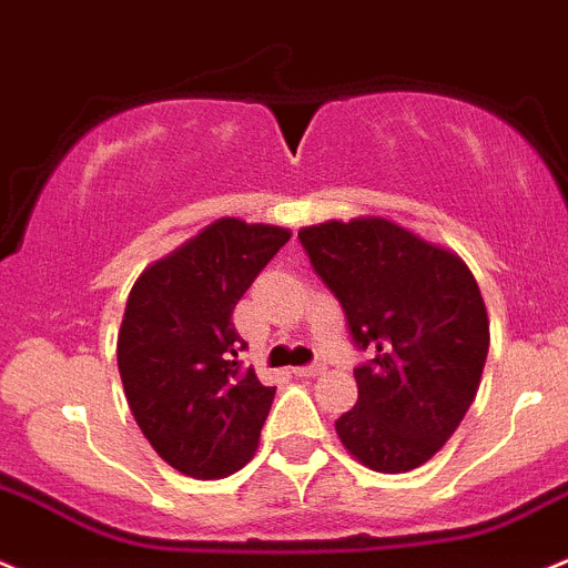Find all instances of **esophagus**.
<instances>
[{
	"label": "esophagus",
	"instance_id": "1",
	"mask_svg": "<svg viewBox=\"0 0 568 568\" xmlns=\"http://www.w3.org/2000/svg\"><path fill=\"white\" fill-rule=\"evenodd\" d=\"M296 377H318V374H324V363H311V366H300L294 368Z\"/></svg>",
	"mask_w": 568,
	"mask_h": 568
}]
</instances>
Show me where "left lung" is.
<instances>
[{"mask_svg":"<svg viewBox=\"0 0 568 568\" xmlns=\"http://www.w3.org/2000/svg\"><path fill=\"white\" fill-rule=\"evenodd\" d=\"M311 266L341 302L357 349V402L335 422L355 460L383 475L418 469L458 430L480 388L488 313L453 250L383 216L300 230Z\"/></svg>","mask_w":568,"mask_h":568,"instance_id":"1","label":"left lung"}]
</instances>
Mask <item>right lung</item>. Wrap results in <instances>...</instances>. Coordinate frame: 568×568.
Instances as JSON below:
<instances>
[{
	"label": "right lung",
	"instance_id": "add662e5",
	"mask_svg": "<svg viewBox=\"0 0 568 568\" xmlns=\"http://www.w3.org/2000/svg\"><path fill=\"white\" fill-rule=\"evenodd\" d=\"M291 239L277 224L219 219L141 272L119 329L126 405L158 455L216 480L252 460L274 388L241 366L233 311Z\"/></svg>",
	"mask_w": 568,
	"mask_h": 568
}]
</instances>
